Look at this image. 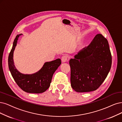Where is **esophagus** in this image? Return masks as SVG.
Returning <instances> with one entry per match:
<instances>
[{
  "label": "esophagus",
  "mask_w": 122,
  "mask_h": 122,
  "mask_svg": "<svg viewBox=\"0 0 122 122\" xmlns=\"http://www.w3.org/2000/svg\"><path fill=\"white\" fill-rule=\"evenodd\" d=\"M61 60L62 62H66L68 61V56L67 55L63 56L61 58Z\"/></svg>",
  "instance_id": "34e87169"
}]
</instances>
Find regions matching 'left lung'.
<instances>
[{
	"mask_svg": "<svg viewBox=\"0 0 122 122\" xmlns=\"http://www.w3.org/2000/svg\"><path fill=\"white\" fill-rule=\"evenodd\" d=\"M112 62L107 40L97 34L88 46L69 61L71 87L78 92L96 91L107 77Z\"/></svg>",
	"mask_w": 122,
	"mask_h": 122,
	"instance_id": "left-lung-1",
	"label": "left lung"
}]
</instances>
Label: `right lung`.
Masks as SVG:
<instances>
[{"label":"right lung","mask_w":122,"mask_h":122,"mask_svg":"<svg viewBox=\"0 0 122 122\" xmlns=\"http://www.w3.org/2000/svg\"><path fill=\"white\" fill-rule=\"evenodd\" d=\"M21 34L17 35L13 43L9 54L8 63L9 69L15 81L22 91L28 93H40L45 92L50 87L52 76L61 64L60 59L46 62L37 72L33 74H24L16 69L13 60V51L16 46L18 38Z\"/></svg>","instance_id":"right-lung-1"}]
</instances>
